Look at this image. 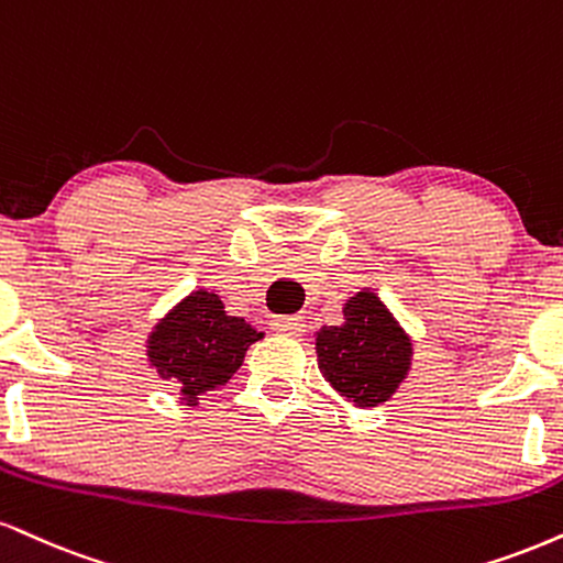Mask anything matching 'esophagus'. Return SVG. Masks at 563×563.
I'll use <instances>...</instances> for the list:
<instances>
[{"label":"esophagus","instance_id":"esophagus-1","mask_svg":"<svg viewBox=\"0 0 563 563\" xmlns=\"http://www.w3.org/2000/svg\"><path fill=\"white\" fill-rule=\"evenodd\" d=\"M273 330H275V333L288 335V338H301L303 330H307V324H303V317H299V314L275 317V320H273Z\"/></svg>","mask_w":563,"mask_h":563}]
</instances>
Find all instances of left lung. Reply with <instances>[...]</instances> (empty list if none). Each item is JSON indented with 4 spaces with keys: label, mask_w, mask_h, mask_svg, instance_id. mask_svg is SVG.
I'll use <instances>...</instances> for the list:
<instances>
[{
    "label": "left lung",
    "mask_w": 563,
    "mask_h": 563,
    "mask_svg": "<svg viewBox=\"0 0 563 563\" xmlns=\"http://www.w3.org/2000/svg\"><path fill=\"white\" fill-rule=\"evenodd\" d=\"M343 320L317 333L322 377L356 406L388 401L411 367L409 335L372 290L351 296Z\"/></svg>",
    "instance_id": "1"
}]
</instances>
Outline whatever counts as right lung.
Segmentation results:
<instances>
[{
	"label": "right lung",
	"instance_id": "add662e5",
	"mask_svg": "<svg viewBox=\"0 0 563 563\" xmlns=\"http://www.w3.org/2000/svg\"><path fill=\"white\" fill-rule=\"evenodd\" d=\"M264 333L243 317H230L220 296L194 290L148 335L146 356L162 380L180 385L188 406L207 390L225 385Z\"/></svg>",
	"mask_w": 563,
	"mask_h": 563
}]
</instances>
